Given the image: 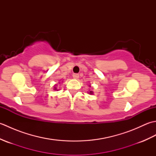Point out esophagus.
Wrapping results in <instances>:
<instances>
[{
	"label": "esophagus",
	"mask_w": 156,
	"mask_h": 156,
	"mask_svg": "<svg viewBox=\"0 0 156 156\" xmlns=\"http://www.w3.org/2000/svg\"><path fill=\"white\" fill-rule=\"evenodd\" d=\"M73 78H74V79H78L79 74H73Z\"/></svg>",
	"instance_id": "34e87169"
}]
</instances>
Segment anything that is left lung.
Returning <instances> with one entry per match:
<instances>
[{"mask_svg":"<svg viewBox=\"0 0 156 156\" xmlns=\"http://www.w3.org/2000/svg\"><path fill=\"white\" fill-rule=\"evenodd\" d=\"M89 87H91V86L89 85ZM88 92V94H93V93H94V92L92 91H90V92Z\"/></svg>","mask_w":156,"mask_h":156,"instance_id":"8db88e82","label":"left lung"}]
</instances>
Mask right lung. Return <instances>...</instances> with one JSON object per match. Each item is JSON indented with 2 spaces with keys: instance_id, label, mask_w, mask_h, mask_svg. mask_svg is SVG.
I'll return each instance as SVG.
<instances>
[{
  "instance_id": "add662e5",
  "label": "right lung",
  "mask_w": 156,
  "mask_h": 156,
  "mask_svg": "<svg viewBox=\"0 0 156 156\" xmlns=\"http://www.w3.org/2000/svg\"><path fill=\"white\" fill-rule=\"evenodd\" d=\"M62 82H63V81H62ZM57 85H58V84H56L54 85V86H55V87L54 88V90H57V91L58 90V89L57 88V87H57Z\"/></svg>"
}]
</instances>
